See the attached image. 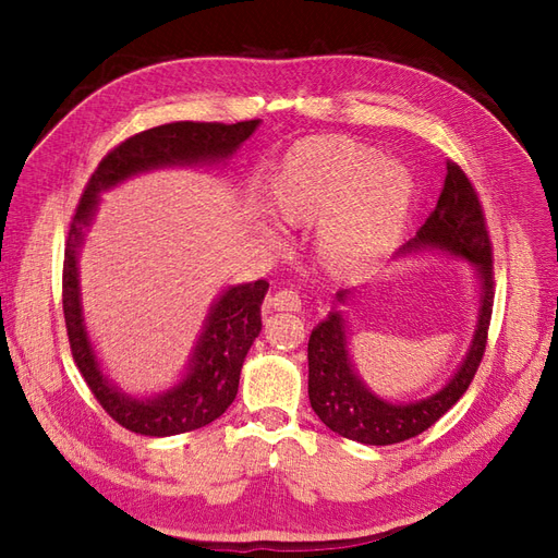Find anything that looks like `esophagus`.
Returning <instances> with one entry per match:
<instances>
[{"instance_id":"esophagus-1","label":"esophagus","mask_w":558,"mask_h":558,"mask_svg":"<svg viewBox=\"0 0 558 558\" xmlns=\"http://www.w3.org/2000/svg\"><path fill=\"white\" fill-rule=\"evenodd\" d=\"M267 305L272 307V310H277V312H298L302 307V300H300V295L295 291L286 289V291H279L275 295H269L267 298Z\"/></svg>"}]
</instances>
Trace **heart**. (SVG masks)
<instances>
[{"label": "heart", "mask_w": 558, "mask_h": 558, "mask_svg": "<svg viewBox=\"0 0 558 558\" xmlns=\"http://www.w3.org/2000/svg\"><path fill=\"white\" fill-rule=\"evenodd\" d=\"M275 216L316 232V260L335 279L369 272L400 238L412 181L375 146L340 134L293 144L267 183Z\"/></svg>", "instance_id": "heart-1"}]
</instances>
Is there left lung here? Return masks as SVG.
<instances>
[{
    "label": "left lung",
    "mask_w": 558,
    "mask_h": 558,
    "mask_svg": "<svg viewBox=\"0 0 558 558\" xmlns=\"http://www.w3.org/2000/svg\"><path fill=\"white\" fill-rule=\"evenodd\" d=\"M412 248H442L453 256L468 258L477 267L482 310L475 340H472L461 369L442 391L418 402L393 404L369 393L361 379L353 375L347 353L344 320L332 312L324 324L312 330L310 337V402L312 410L332 433L353 442L384 447L404 442L428 430L468 391L484 359L496 293L494 246L475 185L461 170V165L453 160H447L445 189L435 209L426 218V223L418 228L416 238L408 242V251Z\"/></svg>",
    "instance_id": "8db88e82"
}]
</instances>
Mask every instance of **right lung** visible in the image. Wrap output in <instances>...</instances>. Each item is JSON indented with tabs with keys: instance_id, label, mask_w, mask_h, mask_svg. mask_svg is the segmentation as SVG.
Instances as JSON below:
<instances>
[{
	"instance_id": "right-lung-1",
	"label": "right lung",
	"mask_w": 558,
	"mask_h": 558,
	"mask_svg": "<svg viewBox=\"0 0 558 558\" xmlns=\"http://www.w3.org/2000/svg\"><path fill=\"white\" fill-rule=\"evenodd\" d=\"M258 123V118L232 125L181 121L132 134L113 146L97 165L74 209L62 263V312L66 337H70L78 373L86 379L97 402L116 424L132 433L150 437L189 433L211 424L230 408L238 396L242 363L263 326L260 305L269 283L260 279L256 283L232 286L218 298L195 349L191 373L170 393L156 400H134L123 396L99 373L86 326H83L78 300L76 248L83 238V228L90 223L97 207V193L132 174L154 170V167L223 160L251 137Z\"/></svg>"
}]
</instances>
